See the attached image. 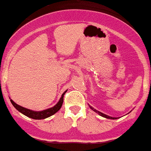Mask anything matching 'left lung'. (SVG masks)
Instances as JSON below:
<instances>
[{
    "label": "left lung",
    "instance_id": "8db88e82",
    "mask_svg": "<svg viewBox=\"0 0 151 151\" xmlns=\"http://www.w3.org/2000/svg\"><path fill=\"white\" fill-rule=\"evenodd\" d=\"M89 107H90V108L92 109V110H93V111H94V112L97 113V114H98L101 115V116H103V117H105V118H107V119H112V120H114V119H116V118H117V117H112V116H108V115L104 114H103V113H101V112H100V111H97V110H95V109L93 108V107H91V106H90V105H89Z\"/></svg>",
    "mask_w": 151,
    "mask_h": 151
}]
</instances>
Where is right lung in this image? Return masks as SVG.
Instances as JSON below:
<instances>
[{
	"label": "right lung",
	"mask_w": 151,
	"mask_h": 151,
	"mask_svg": "<svg viewBox=\"0 0 151 151\" xmlns=\"http://www.w3.org/2000/svg\"><path fill=\"white\" fill-rule=\"evenodd\" d=\"M66 92H67V91H64V93H63L61 97H60V101H58V104H57L55 106L41 111H32V110H29V109L25 108V107H21V106H20V105L17 104L15 103V102H14L12 100H11V104H13L14 107L17 109L19 112H21V114H23L25 115V116H28L30 118L35 119V120H41V119H45L47 118V117H49V116L54 115L55 113H57L59 110H60L62 104H63L64 95L65 94Z\"/></svg>",
	"instance_id": "add662e5"
}]
</instances>
